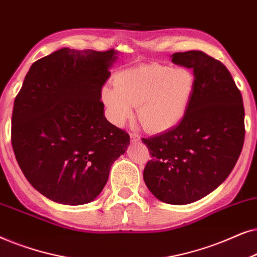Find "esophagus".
Returning <instances> with one entry per match:
<instances>
[{
    "mask_svg": "<svg viewBox=\"0 0 257 257\" xmlns=\"http://www.w3.org/2000/svg\"><path fill=\"white\" fill-rule=\"evenodd\" d=\"M131 140L132 142H139L141 138H140L138 134H135V133H131Z\"/></svg>",
    "mask_w": 257,
    "mask_h": 257,
    "instance_id": "34e87169",
    "label": "esophagus"
}]
</instances>
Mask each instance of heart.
<instances>
[{
  "label": "heart",
  "mask_w": 257,
  "mask_h": 257,
  "mask_svg": "<svg viewBox=\"0 0 257 257\" xmlns=\"http://www.w3.org/2000/svg\"><path fill=\"white\" fill-rule=\"evenodd\" d=\"M196 78L188 68L150 63L119 71L114 85H103L101 101L108 118L121 126L134 115L149 133L172 131L187 115Z\"/></svg>",
  "instance_id": "b5f03b06"
}]
</instances>
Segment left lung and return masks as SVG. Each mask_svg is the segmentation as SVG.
Returning <instances> with one entry per match:
<instances>
[{
	"mask_svg": "<svg viewBox=\"0 0 257 257\" xmlns=\"http://www.w3.org/2000/svg\"><path fill=\"white\" fill-rule=\"evenodd\" d=\"M172 62L191 68L196 87L179 125L142 139L152 155L143 180L160 201L180 206L207 196L234 169L244 141V108L220 61L190 50L173 54Z\"/></svg>",
	"mask_w": 257,
	"mask_h": 257,
	"instance_id": "1",
	"label": "left lung"
}]
</instances>
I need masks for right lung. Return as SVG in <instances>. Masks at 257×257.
<instances>
[{
    "label": "right lung",
    "mask_w": 257,
    "mask_h": 257,
    "mask_svg": "<svg viewBox=\"0 0 257 257\" xmlns=\"http://www.w3.org/2000/svg\"><path fill=\"white\" fill-rule=\"evenodd\" d=\"M117 51L62 48L33 63L14 102L12 143L26 179L54 202L96 198L131 138L105 118L101 89Z\"/></svg>",
    "instance_id": "1"
}]
</instances>
